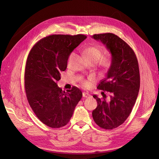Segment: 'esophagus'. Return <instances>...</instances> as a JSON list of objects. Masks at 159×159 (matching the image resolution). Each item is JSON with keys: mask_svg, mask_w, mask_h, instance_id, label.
Returning <instances> with one entry per match:
<instances>
[{"mask_svg": "<svg viewBox=\"0 0 159 159\" xmlns=\"http://www.w3.org/2000/svg\"><path fill=\"white\" fill-rule=\"evenodd\" d=\"M83 97L84 98H89L90 95L88 93H86V92H83Z\"/></svg>", "mask_w": 159, "mask_h": 159, "instance_id": "34e87169", "label": "esophagus"}]
</instances>
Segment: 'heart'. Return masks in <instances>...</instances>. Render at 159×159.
Instances as JSON below:
<instances>
[{
	"instance_id": "heart-1",
	"label": "heart",
	"mask_w": 159,
	"mask_h": 159,
	"mask_svg": "<svg viewBox=\"0 0 159 159\" xmlns=\"http://www.w3.org/2000/svg\"><path fill=\"white\" fill-rule=\"evenodd\" d=\"M83 54L90 63H97L99 60V65L104 70H108L113 65V58L110 55L103 56V51L99 46H89L83 50ZM74 56V52H71L67 61L70 63ZM80 82L83 87H88L89 82L83 78H80Z\"/></svg>"
}]
</instances>
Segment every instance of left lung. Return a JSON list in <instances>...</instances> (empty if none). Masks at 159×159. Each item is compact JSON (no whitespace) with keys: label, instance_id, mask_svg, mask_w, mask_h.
Returning a JSON list of instances; mask_svg holds the SVG:
<instances>
[{"label":"left lung","instance_id":"8db88e82","mask_svg":"<svg viewBox=\"0 0 159 159\" xmlns=\"http://www.w3.org/2000/svg\"><path fill=\"white\" fill-rule=\"evenodd\" d=\"M93 38L100 40L112 55L113 65L105 79L97 88L109 92L100 99L96 95L98 106L92 112L93 119L100 128L112 130L122 124L130 116L135 104L140 87L139 63L134 50L120 37L111 33L95 34Z\"/></svg>","mask_w":159,"mask_h":159}]
</instances>
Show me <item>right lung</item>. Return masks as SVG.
<instances>
[{"instance_id":"1","label":"right lung","mask_w":159,"mask_h":159,"mask_svg":"<svg viewBox=\"0 0 159 159\" xmlns=\"http://www.w3.org/2000/svg\"><path fill=\"white\" fill-rule=\"evenodd\" d=\"M86 35H50L33 46L26 59L25 88L26 98L37 117L52 128L69 122L83 96L78 87L66 92L57 86L68 57Z\"/></svg>"}]
</instances>
